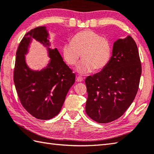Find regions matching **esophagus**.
Here are the masks:
<instances>
[{"label": "esophagus", "instance_id": "esophagus-1", "mask_svg": "<svg viewBox=\"0 0 154 154\" xmlns=\"http://www.w3.org/2000/svg\"><path fill=\"white\" fill-rule=\"evenodd\" d=\"M76 81L77 82H82L83 81V78L81 77V76H77L76 77Z\"/></svg>", "mask_w": 154, "mask_h": 154}]
</instances>
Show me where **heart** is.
<instances>
[{"mask_svg": "<svg viewBox=\"0 0 154 154\" xmlns=\"http://www.w3.org/2000/svg\"><path fill=\"white\" fill-rule=\"evenodd\" d=\"M112 47L109 39L92 30L78 32L71 42L62 46L63 60L70 66L77 64L81 54L83 59L77 68L80 74L89 73L94 69L102 70L111 59Z\"/></svg>", "mask_w": 154, "mask_h": 154, "instance_id": "b5f03b06", "label": "heart"}]
</instances>
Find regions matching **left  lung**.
Listing matches in <instances>:
<instances>
[{
	"label": "left lung",
	"mask_w": 154,
	"mask_h": 154,
	"mask_svg": "<svg viewBox=\"0 0 154 154\" xmlns=\"http://www.w3.org/2000/svg\"><path fill=\"white\" fill-rule=\"evenodd\" d=\"M141 74L140 55L132 37L117 40L108 65L86 78V114L99 123L121 117L135 99Z\"/></svg>",
	"instance_id": "1"
}]
</instances>
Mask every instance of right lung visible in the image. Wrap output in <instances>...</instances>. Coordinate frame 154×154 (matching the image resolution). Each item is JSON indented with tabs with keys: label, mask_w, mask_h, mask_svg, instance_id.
<instances>
[{
	"label": "right lung",
	"mask_w": 154,
	"mask_h": 154,
	"mask_svg": "<svg viewBox=\"0 0 154 154\" xmlns=\"http://www.w3.org/2000/svg\"><path fill=\"white\" fill-rule=\"evenodd\" d=\"M31 38L48 47L50 45L45 27H36L25 35L17 50L14 83L20 102L26 111L38 119L48 120L61 111L76 76L56 48H48L51 60L45 68L41 71L29 68L25 54Z\"/></svg>",
	"instance_id": "obj_1"
}]
</instances>
